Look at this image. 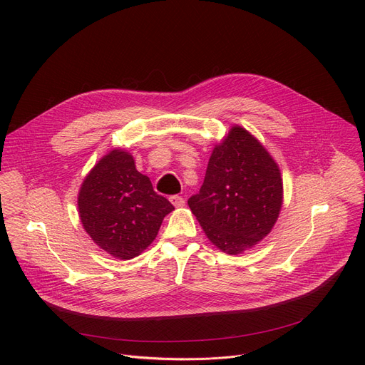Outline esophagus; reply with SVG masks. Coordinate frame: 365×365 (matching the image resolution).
I'll return each mask as SVG.
<instances>
[{"instance_id":"esophagus-1","label":"esophagus","mask_w":365,"mask_h":365,"mask_svg":"<svg viewBox=\"0 0 365 365\" xmlns=\"http://www.w3.org/2000/svg\"><path fill=\"white\" fill-rule=\"evenodd\" d=\"M170 201H171L173 205L178 207V208L185 205V200H183L182 197H179V195H171V197H170Z\"/></svg>"}]
</instances>
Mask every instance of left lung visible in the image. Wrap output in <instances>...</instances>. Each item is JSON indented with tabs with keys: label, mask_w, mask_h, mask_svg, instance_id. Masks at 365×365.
<instances>
[{
	"label": "left lung",
	"mask_w": 365,
	"mask_h": 365,
	"mask_svg": "<svg viewBox=\"0 0 365 365\" xmlns=\"http://www.w3.org/2000/svg\"><path fill=\"white\" fill-rule=\"evenodd\" d=\"M187 204L217 248L242 253L269 234L278 219L279 168L255 136L235 125L213 149L200 192Z\"/></svg>",
	"instance_id": "8db88e82"
}]
</instances>
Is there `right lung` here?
<instances>
[{"mask_svg":"<svg viewBox=\"0 0 365 365\" xmlns=\"http://www.w3.org/2000/svg\"><path fill=\"white\" fill-rule=\"evenodd\" d=\"M173 210L123 149L110 150L91 168L78 194L86 232L105 252L123 260L139 256L150 245Z\"/></svg>","mask_w":365,"mask_h":365,"instance_id":"obj_1","label":"right lung"}]
</instances>
